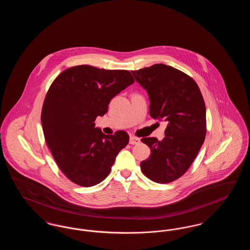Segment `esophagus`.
I'll return each instance as SVG.
<instances>
[{"label": "esophagus", "mask_w": 250, "mask_h": 250, "mask_svg": "<svg viewBox=\"0 0 250 250\" xmlns=\"http://www.w3.org/2000/svg\"><path fill=\"white\" fill-rule=\"evenodd\" d=\"M141 143V140L139 138H136L134 136H130L129 138V143L130 144H138V143Z\"/></svg>", "instance_id": "1"}]
</instances>
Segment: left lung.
<instances>
[{"label": "left lung", "mask_w": 250, "mask_h": 250, "mask_svg": "<svg viewBox=\"0 0 250 250\" xmlns=\"http://www.w3.org/2000/svg\"><path fill=\"white\" fill-rule=\"evenodd\" d=\"M131 73L148 93L151 117L167 123L162 141L142 139L151 155L141 168L155 183L173 182L189 168L205 140L206 108L201 90L188 75L163 63Z\"/></svg>", "instance_id": "8db88e82"}]
</instances>
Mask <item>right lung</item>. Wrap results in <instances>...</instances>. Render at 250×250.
Listing matches in <instances>:
<instances>
[{
    "mask_svg": "<svg viewBox=\"0 0 250 250\" xmlns=\"http://www.w3.org/2000/svg\"><path fill=\"white\" fill-rule=\"evenodd\" d=\"M134 82L127 70L83 64L65 69L50 85L41 112L43 132L55 162L73 183L89 188L102 182L127 145L125 131L105 135L94 122Z\"/></svg>",
    "mask_w": 250,
    "mask_h": 250,
    "instance_id": "obj_1",
    "label": "right lung"
}]
</instances>
